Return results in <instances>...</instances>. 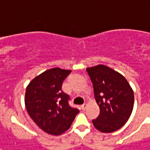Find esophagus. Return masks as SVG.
<instances>
[{
  "label": "esophagus",
  "mask_w": 150,
  "mask_h": 150,
  "mask_svg": "<svg viewBox=\"0 0 150 150\" xmlns=\"http://www.w3.org/2000/svg\"><path fill=\"white\" fill-rule=\"evenodd\" d=\"M87 106H88V104H87V103H84V104H83L82 105H81V108H82L83 110H85L86 108H87Z\"/></svg>",
  "instance_id": "1"
}]
</instances>
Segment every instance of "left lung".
<instances>
[{"label":"left lung","mask_w":150,"mask_h":150,"mask_svg":"<svg viewBox=\"0 0 150 150\" xmlns=\"http://www.w3.org/2000/svg\"><path fill=\"white\" fill-rule=\"evenodd\" d=\"M100 114L93 120L94 127L104 133L121 128L131 116L134 93L129 83L120 73L105 65L88 67Z\"/></svg>","instance_id":"left-lung-1"}]
</instances>
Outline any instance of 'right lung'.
<instances>
[{"label":"right lung","mask_w":150,"mask_h":150,"mask_svg":"<svg viewBox=\"0 0 150 150\" xmlns=\"http://www.w3.org/2000/svg\"><path fill=\"white\" fill-rule=\"evenodd\" d=\"M71 70L51 68L33 79L26 88L28 115L45 132L58 136L71 126L79 110L68 104L69 96L62 90Z\"/></svg>","instance_id":"right-lung-1"}]
</instances>
